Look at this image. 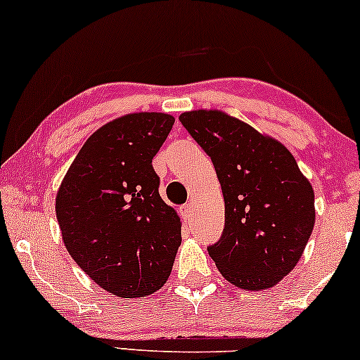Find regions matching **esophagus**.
<instances>
[{
	"mask_svg": "<svg viewBox=\"0 0 360 360\" xmlns=\"http://www.w3.org/2000/svg\"><path fill=\"white\" fill-rule=\"evenodd\" d=\"M180 214H181V218H184L185 221H191V217H193V205L191 203H186V205H184V207L180 208Z\"/></svg>",
	"mask_w": 360,
	"mask_h": 360,
	"instance_id": "1",
	"label": "esophagus"
}]
</instances>
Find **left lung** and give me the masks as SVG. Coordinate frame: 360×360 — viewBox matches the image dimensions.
I'll return each mask as SVG.
<instances>
[{
	"label": "left lung",
	"instance_id": "1",
	"mask_svg": "<svg viewBox=\"0 0 360 360\" xmlns=\"http://www.w3.org/2000/svg\"><path fill=\"white\" fill-rule=\"evenodd\" d=\"M180 122L212 158L225 228L208 253L228 281L259 291L300 261L314 228V191L291 152L220 110H191Z\"/></svg>",
	"mask_w": 360,
	"mask_h": 360
}]
</instances>
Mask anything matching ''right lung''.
<instances>
[{"instance_id": "add662e5", "label": "right lung", "mask_w": 360, "mask_h": 360, "mask_svg": "<svg viewBox=\"0 0 360 360\" xmlns=\"http://www.w3.org/2000/svg\"><path fill=\"white\" fill-rule=\"evenodd\" d=\"M175 119L139 112L87 139L56 197L64 245L92 281L119 297H143L169 279L180 218L158 193L152 158Z\"/></svg>"}]
</instances>
